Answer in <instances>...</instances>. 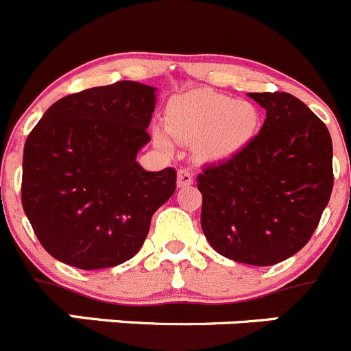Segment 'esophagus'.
<instances>
[{"instance_id": "esophagus-1", "label": "esophagus", "mask_w": 351, "mask_h": 351, "mask_svg": "<svg viewBox=\"0 0 351 351\" xmlns=\"http://www.w3.org/2000/svg\"><path fill=\"white\" fill-rule=\"evenodd\" d=\"M192 183H194V175H192L191 169H178V186H189Z\"/></svg>"}]
</instances>
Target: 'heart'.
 <instances>
[{
	"label": "heart",
	"mask_w": 351,
	"mask_h": 351,
	"mask_svg": "<svg viewBox=\"0 0 351 351\" xmlns=\"http://www.w3.org/2000/svg\"><path fill=\"white\" fill-rule=\"evenodd\" d=\"M168 131L176 142L197 143L202 159H227L244 149L256 135L260 112L250 101H237L227 95L194 90L176 95L166 109ZM154 142L162 150L173 143L165 130H154Z\"/></svg>",
	"instance_id": "heart-1"
}]
</instances>
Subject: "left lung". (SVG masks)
Masks as SVG:
<instances>
[{"instance_id":"left-lung-1","label":"left lung","mask_w":351,"mask_h":351,"mask_svg":"<svg viewBox=\"0 0 351 351\" xmlns=\"http://www.w3.org/2000/svg\"><path fill=\"white\" fill-rule=\"evenodd\" d=\"M250 97L267 119L244 149L197 176L201 227L221 256L270 267L296 254L319 225L334 185L332 140L293 95Z\"/></svg>"}]
</instances>
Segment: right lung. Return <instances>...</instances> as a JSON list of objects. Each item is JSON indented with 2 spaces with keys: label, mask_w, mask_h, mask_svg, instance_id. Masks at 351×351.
I'll list each match as a JSON object with an SVG mask.
<instances>
[{
  "label": "right lung",
  "mask_w": 351,
  "mask_h": 351,
  "mask_svg": "<svg viewBox=\"0 0 351 351\" xmlns=\"http://www.w3.org/2000/svg\"><path fill=\"white\" fill-rule=\"evenodd\" d=\"M156 88L117 81L60 98L32 128L22 159V206L55 260L81 270L124 263L152 215L176 191L175 168L145 171Z\"/></svg>",
  "instance_id": "right-lung-1"
}]
</instances>
